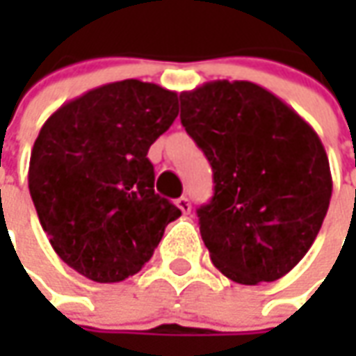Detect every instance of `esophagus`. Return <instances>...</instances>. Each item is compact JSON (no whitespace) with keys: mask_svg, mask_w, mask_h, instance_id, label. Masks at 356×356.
Here are the masks:
<instances>
[{"mask_svg":"<svg viewBox=\"0 0 356 356\" xmlns=\"http://www.w3.org/2000/svg\"><path fill=\"white\" fill-rule=\"evenodd\" d=\"M176 206L182 210V213H190V210H192V204H190V200L186 198V196H182V198L176 200Z\"/></svg>","mask_w":356,"mask_h":356,"instance_id":"esophagus-1","label":"esophagus"}]
</instances>
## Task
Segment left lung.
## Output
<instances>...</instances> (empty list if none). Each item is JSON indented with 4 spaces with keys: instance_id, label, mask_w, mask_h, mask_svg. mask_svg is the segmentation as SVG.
Returning a JSON list of instances; mask_svg holds the SVG:
<instances>
[{
    "instance_id": "8db88e82",
    "label": "left lung",
    "mask_w": 356,
    "mask_h": 356,
    "mask_svg": "<svg viewBox=\"0 0 356 356\" xmlns=\"http://www.w3.org/2000/svg\"><path fill=\"white\" fill-rule=\"evenodd\" d=\"M180 120L206 154L213 196L198 208L212 264L241 285L275 281L309 252L333 180L321 138L291 106L250 81L180 95Z\"/></svg>"
}]
</instances>
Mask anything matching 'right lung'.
Masks as SVG:
<instances>
[{"mask_svg": "<svg viewBox=\"0 0 356 356\" xmlns=\"http://www.w3.org/2000/svg\"><path fill=\"white\" fill-rule=\"evenodd\" d=\"M178 117V92L127 79L87 90L39 130L29 194L53 250L97 283L138 273L182 212L154 192L148 148Z\"/></svg>", "mask_w": 356, "mask_h": 356, "instance_id": "right-lung-1", "label": "right lung"}]
</instances>
